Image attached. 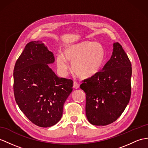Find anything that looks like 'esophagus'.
Returning a JSON list of instances; mask_svg holds the SVG:
<instances>
[{"instance_id": "1", "label": "esophagus", "mask_w": 148, "mask_h": 148, "mask_svg": "<svg viewBox=\"0 0 148 148\" xmlns=\"http://www.w3.org/2000/svg\"><path fill=\"white\" fill-rule=\"evenodd\" d=\"M80 87V85H79L77 82H73V88L75 89H78Z\"/></svg>"}]
</instances>
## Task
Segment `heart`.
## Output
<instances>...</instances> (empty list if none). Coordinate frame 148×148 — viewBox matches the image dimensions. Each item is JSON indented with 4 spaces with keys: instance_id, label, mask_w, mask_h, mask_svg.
Masks as SVG:
<instances>
[{
    "instance_id": "heart-1",
    "label": "heart",
    "mask_w": 148,
    "mask_h": 148,
    "mask_svg": "<svg viewBox=\"0 0 148 148\" xmlns=\"http://www.w3.org/2000/svg\"><path fill=\"white\" fill-rule=\"evenodd\" d=\"M106 49L95 41H85L72 45L62 53L58 54L56 63L58 69L64 73L71 63V70L78 77L90 78L99 73L106 60Z\"/></svg>"
}]
</instances>
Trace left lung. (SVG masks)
Segmentation results:
<instances>
[{"label":"left lung","mask_w":148,"mask_h":148,"mask_svg":"<svg viewBox=\"0 0 148 148\" xmlns=\"http://www.w3.org/2000/svg\"><path fill=\"white\" fill-rule=\"evenodd\" d=\"M131 63L122 46L113 44L110 59L95 76L83 81L86 116L90 124L112 123L124 111L131 98Z\"/></svg>","instance_id":"1"}]
</instances>
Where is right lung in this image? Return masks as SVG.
Wrapping results in <instances>:
<instances>
[{
  "instance_id": "add662e5",
  "label": "right lung",
  "mask_w": 148,
  "mask_h": 148,
  "mask_svg": "<svg viewBox=\"0 0 148 148\" xmlns=\"http://www.w3.org/2000/svg\"><path fill=\"white\" fill-rule=\"evenodd\" d=\"M53 53L42 41L26 45L14 69V93L17 104L29 120L39 127L58 123L73 82L56 76L48 64Z\"/></svg>"
}]
</instances>
